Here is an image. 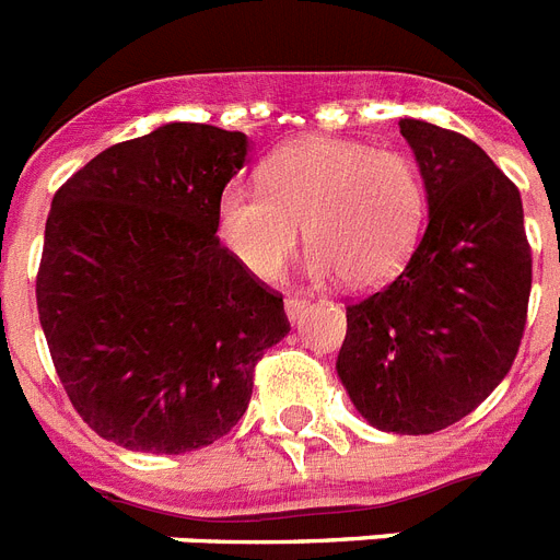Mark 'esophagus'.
<instances>
[{
	"label": "esophagus",
	"mask_w": 560,
	"mask_h": 560,
	"mask_svg": "<svg viewBox=\"0 0 560 560\" xmlns=\"http://www.w3.org/2000/svg\"><path fill=\"white\" fill-rule=\"evenodd\" d=\"M308 308V300L306 298H289L285 300V317H289L291 323H298L303 314H306Z\"/></svg>",
	"instance_id": "obj_1"
}]
</instances>
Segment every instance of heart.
I'll return each instance as SVG.
<instances>
[{
    "label": "heart",
    "instance_id": "b5f03b06",
    "mask_svg": "<svg viewBox=\"0 0 560 560\" xmlns=\"http://www.w3.org/2000/svg\"><path fill=\"white\" fill-rule=\"evenodd\" d=\"M423 223L415 165L363 142L303 137L271 151L260 191L229 186L217 197L214 231L231 260L257 280H277L303 240L314 277L346 285L386 283L412 254Z\"/></svg>",
    "mask_w": 560,
    "mask_h": 560
}]
</instances>
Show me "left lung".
I'll return each mask as SVG.
<instances>
[{"label":"left lung","instance_id":"1","mask_svg":"<svg viewBox=\"0 0 560 560\" xmlns=\"http://www.w3.org/2000/svg\"><path fill=\"white\" fill-rule=\"evenodd\" d=\"M400 133L427 191V231L389 285L346 308L337 377L374 429L432 435L510 372L533 254L518 188L483 148L412 117Z\"/></svg>","mask_w":560,"mask_h":560}]
</instances>
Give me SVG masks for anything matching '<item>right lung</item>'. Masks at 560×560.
Wrapping results in <instances>:
<instances>
[{
    "instance_id": "obj_1",
    "label": "right lung",
    "mask_w": 560,
    "mask_h": 560,
    "mask_svg": "<svg viewBox=\"0 0 560 560\" xmlns=\"http://www.w3.org/2000/svg\"><path fill=\"white\" fill-rule=\"evenodd\" d=\"M248 137L165 122L117 142L50 202L36 308L73 409L105 441L183 455L231 432L283 298L231 260L217 197Z\"/></svg>"
}]
</instances>
